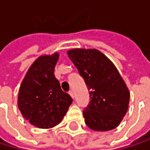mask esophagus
Listing matches in <instances>:
<instances>
[{
	"mask_svg": "<svg viewBox=\"0 0 150 150\" xmlns=\"http://www.w3.org/2000/svg\"><path fill=\"white\" fill-rule=\"evenodd\" d=\"M69 95L71 96V97H72V98H74V92H73L72 90H69Z\"/></svg>",
	"mask_w": 150,
	"mask_h": 150,
	"instance_id": "obj_1",
	"label": "esophagus"
}]
</instances>
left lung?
<instances>
[{
  "label": "left lung",
  "mask_w": 150,
  "mask_h": 150,
  "mask_svg": "<svg viewBox=\"0 0 150 150\" xmlns=\"http://www.w3.org/2000/svg\"><path fill=\"white\" fill-rule=\"evenodd\" d=\"M68 54L89 91L91 101L83 109L85 123L96 131L115 129L127 113L130 97L117 69L97 49L75 48Z\"/></svg>",
  "instance_id": "obj_1"
}]
</instances>
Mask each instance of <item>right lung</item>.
<instances>
[{
  "instance_id": "obj_1",
  "label": "right lung",
  "mask_w": 150,
  "mask_h": 150,
  "mask_svg": "<svg viewBox=\"0 0 150 150\" xmlns=\"http://www.w3.org/2000/svg\"><path fill=\"white\" fill-rule=\"evenodd\" d=\"M59 54L42 55L28 70L18 95V107L31 124L50 129L63 119L73 100L54 75Z\"/></svg>"
}]
</instances>
